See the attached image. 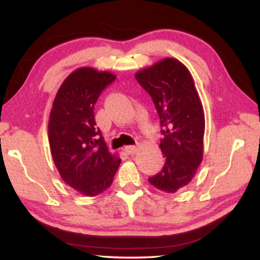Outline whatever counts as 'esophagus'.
<instances>
[{
	"label": "esophagus",
	"mask_w": 260,
	"mask_h": 260,
	"mask_svg": "<svg viewBox=\"0 0 260 260\" xmlns=\"http://www.w3.org/2000/svg\"><path fill=\"white\" fill-rule=\"evenodd\" d=\"M125 151L128 153V155H133V153L138 151V147H136V146H127V147H125Z\"/></svg>",
	"instance_id": "esophagus-1"
}]
</instances>
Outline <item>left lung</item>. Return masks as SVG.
Returning <instances> with one entry per match:
<instances>
[{
	"mask_svg": "<svg viewBox=\"0 0 260 260\" xmlns=\"http://www.w3.org/2000/svg\"><path fill=\"white\" fill-rule=\"evenodd\" d=\"M135 78L151 96L164 135L159 147L165 164L149 182L173 193L191 181L203 159V105L190 72L178 59H162Z\"/></svg>",
	"mask_w": 260,
	"mask_h": 260,
	"instance_id": "left-lung-1",
	"label": "left lung"
}]
</instances>
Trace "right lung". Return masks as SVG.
Returning <instances> with one entry per match:
<instances>
[{"mask_svg":"<svg viewBox=\"0 0 260 260\" xmlns=\"http://www.w3.org/2000/svg\"><path fill=\"white\" fill-rule=\"evenodd\" d=\"M114 80L107 71L78 69L61 83L50 112L52 159L64 182L86 196L107 190L121 161L109 152L94 116L101 93Z\"/></svg>","mask_w":260,"mask_h":260,"instance_id":"obj_1","label":"right lung"}]
</instances>
